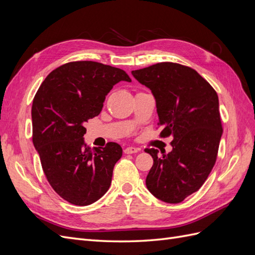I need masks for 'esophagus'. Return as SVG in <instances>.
I'll list each match as a JSON object with an SVG mask.
<instances>
[{"label":"esophagus","mask_w":255,"mask_h":255,"mask_svg":"<svg viewBox=\"0 0 255 255\" xmlns=\"http://www.w3.org/2000/svg\"><path fill=\"white\" fill-rule=\"evenodd\" d=\"M138 151H139V149L138 148H135V146H127V148L125 149V153L126 154H133V153H137Z\"/></svg>","instance_id":"34e87169"}]
</instances>
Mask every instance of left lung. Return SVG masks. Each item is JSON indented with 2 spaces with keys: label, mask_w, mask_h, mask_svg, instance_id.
Returning a JSON list of instances; mask_svg holds the SVG:
<instances>
[{
  "label": "left lung",
  "mask_w": 255,
  "mask_h": 255,
  "mask_svg": "<svg viewBox=\"0 0 255 255\" xmlns=\"http://www.w3.org/2000/svg\"><path fill=\"white\" fill-rule=\"evenodd\" d=\"M155 99L160 136H172L168 154L145 149L153 166L145 185L166 203H180L202 186L217 157L222 127L219 100L196 70L174 63H158L132 71Z\"/></svg>",
  "instance_id": "1"
}]
</instances>
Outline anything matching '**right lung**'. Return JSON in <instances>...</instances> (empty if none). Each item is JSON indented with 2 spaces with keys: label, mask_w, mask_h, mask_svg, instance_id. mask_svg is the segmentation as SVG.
I'll return each mask as SVG.
<instances>
[{
  "label": "right lung",
  "mask_w": 255,
  "mask_h": 255,
  "mask_svg": "<svg viewBox=\"0 0 255 255\" xmlns=\"http://www.w3.org/2000/svg\"><path fill=\"white\" fill-rule=\"evenodd\" d=\"M121 81L132 82L119 68L73 61L53 70L34 98V146L52 188L71 204H92L111 186L122 148L109 142L91 149L84 125L101 113L105 97Z\"/></svg>",
  "instance_id": "1"
}]
</instances>
